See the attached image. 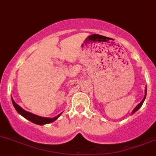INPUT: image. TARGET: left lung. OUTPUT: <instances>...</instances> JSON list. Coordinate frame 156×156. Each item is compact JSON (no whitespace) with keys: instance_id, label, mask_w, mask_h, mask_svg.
I'll return each instance as SVG.
<instances>
[{"instance_id":"8db88e82","label":"left lung","mask_w":156,"mask_h":156,"mask_svg":"<svg viewBox=\"0 0 156 156\" xmlns=\"http://www.w3.org/2000/svg\"><path fill=\"white\" fill-rule=\"evenodd\" d=\"M146 96H147V87H146V89H145V95H144V99H143V100H142V101H141L140 103V104H138L137 105V107H136L135 108H134V110H133V111H132V113H131V114L134 113H135L136 111H137V110H139L140 108V107H141V106H142V105H143V104H144V101H145Z\"/></svg>"}]
</instances>
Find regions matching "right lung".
Instances as JSON below:
<instances>
[{"mask_svg": "<svg viewBox=\"0 0 156 156\" xmlns=\"http://www.w3.org/2000/svg\"><path fill=\"white\" fill-rule=\"evenodd\" d=\"M12 104H13L14 107H15V109L16 110V111L18 112L20 115H22L24 118L29 120V121L31 122L35 123V124L37 125H40V126H43V125H45V124H49V123H51L52 122L55 121V120L57 119L58 118L62 113L59 114V115H56V116L54 117V118H46V117L39 116V115H35V114H33L30 113V112H28L26 111V110H23L20 106L18 105L14 101L12 98Z\"/></svg>", "mask_w": 156, "mask_h": 156, "instance_id": "obj_1", "label": "right lung"}]
</instances>
